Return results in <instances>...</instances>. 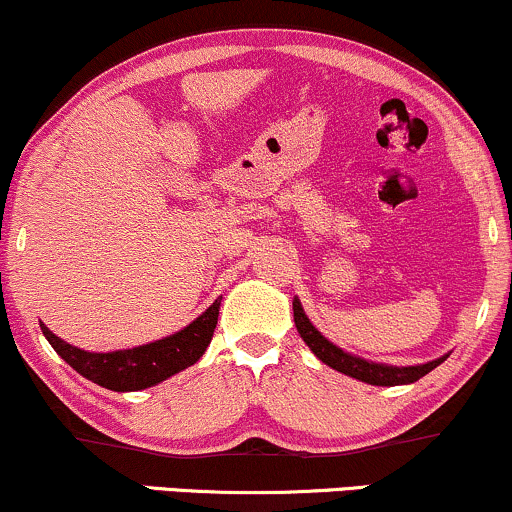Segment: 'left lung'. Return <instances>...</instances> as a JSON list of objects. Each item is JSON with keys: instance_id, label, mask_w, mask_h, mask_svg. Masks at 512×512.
<instances>
[{"instance_id": "obj_1", "label": "left lung", "mask_w": 512, "mask_h": 512, "mask_svg": "<svg viewBox=\"0 0 512 512\" xmlns=\"http://www.w3.org/2000/svg\"><path fill=\"white\" fill-rule=\"evenodd\" d=\"M292 311H294V326L297 333L302 335V340L309 345V350L321 359L323 364L330 369L340 371V374L357 378V381L369 383V386H407V383L419 381V378L434 371L438 364H443L448 359V354L434 359V362L426 364H414V366H393V364H381L371 362V359H362L357 354L345 352L342 347L333 345L326 335H321L314 323L309 321V316L304 314V306L297 297L292 299Z\"/></svg>"}]
</instances>
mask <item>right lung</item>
<instances>
[{
	"instance_id": "1",
	"label": "right lung",
	"mask_w": 512,
	"mask_h": 512,
	"mask_svg": "<svg viewBox=\"0 0 512 512\" xmlns=\"http://www.w3.org/2000/svg\"><path fill=\"white\" fill-rule=\"evenodd\" d=\"M222 297L194 318L189 326L167 335V338L148 342V345L131 347V350L114 352H88L78 350L52 333L45 323H40L42 335L54 347V352L64 359L71 369L78 371L88 381L114 390V393H131V390H146L150 386L167 381V378L189 369L203 357L213 340L215 323H218Z\"/></svg>"
}]
</instances>
